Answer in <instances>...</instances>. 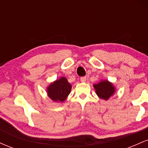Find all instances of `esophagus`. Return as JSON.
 I'll use <instances>...</instances> for the list:
<instances>
[{"mask_svg":"<svg viewBox=\"0 0 148 148\" xmlns=\"http://www.w3.org/2000/svg\"><path fill=\"white\" fill-rule=\"evenodd\" d=\"M81 82H83V83L86 82V76H83V77H81Z\"/></svg>","mask_w":148,"mask_h":148,"instance_id":"esophagus-1","label":"esophagus"}]
</instances>
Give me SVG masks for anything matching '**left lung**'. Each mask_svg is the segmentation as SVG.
Here are the masks:
<instances>
[{"mask_svg": "<svg viewBox=\"0 0 148 148\" xmlns=\"http://www.w3.org/2000/svg\"><path fill=\"white\" fill-rule=\"evenodd\" d=\"M95 92L100 99L107 101L116 91V88L108 80H101L97 84L93 85Z\"/></svg>", "mask_w": 148, "mask_h": 148, "instance_id": "1", "label": "left lung"}]
</instances>
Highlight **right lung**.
<instances>
[{"label": "right lung", "mask_w": 148, "mask_h": 148, "mask_svg": "<svg viewBox=\"0 0 148 148\" xmlns=\"http://www.w3.org/2000/svg\"><path fill=\"white\" fill-rule=\"evenodd\" d=\"M72 90V85L65 77L62 76L59 79L51 83L47 88V95L55 102H63L67 98Z\"/></svg>", "instance_id": "obj_1"}]
</instances>
